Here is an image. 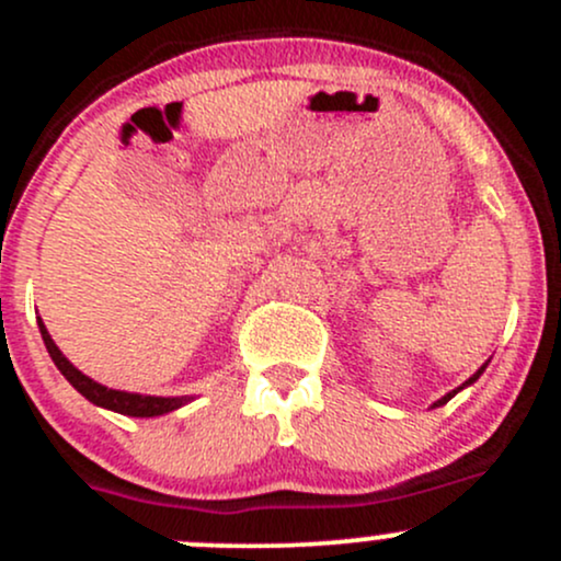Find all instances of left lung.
<instances>
[{"label": "left lung", "mask_w": 561, "mask_h": 561, "mask_svg": "<svg viewBox=\"0 0 561 561\" xmlns=\"http://www.w3.org/2000/svg\"><path fill=\"white\" fill-rule=\"evenodd\" d=\"M483 368H486V365H483ZM483 368H479V370H476V374H473V376H470V379H468V381H465V385H462V387L473 385V381H476V379H479V376L483 374ZM462 387H457V389H454V392H449V394H444V398H440V400H438V403H435V405H444V403H449V400H451V398H454V394H457V392H459V389H462Z\"/></svg>", "instance_id": "8db88e82"}]
</instances>
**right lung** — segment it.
<instances>
[{
	"label": "right lung",
	"instance_id": "right-lung-1",
	"mask_svg": "<svg viewBox=\"0 0 561 561\" xmlns=\"http://www.w3.org/2000/svg\"><path fill=\"white\" fill-rule=\"evenodd\" d=\"M39 333H43L47 355L53 357L56 368L67 376L69 385L78 389L82 398H88L91 403L102 405V409L117 411V414H126V416H161V414H169V411L180 409V405L187 403V398H152V394H134V392H121V389L102 387L99 381L88 379L85 374H80V370L61 355V350L53 344L50 333H47L43 320H39Z\"/></svg>",
	"mask_w": 561,
	"mask_h": 561
}]
</instances>
